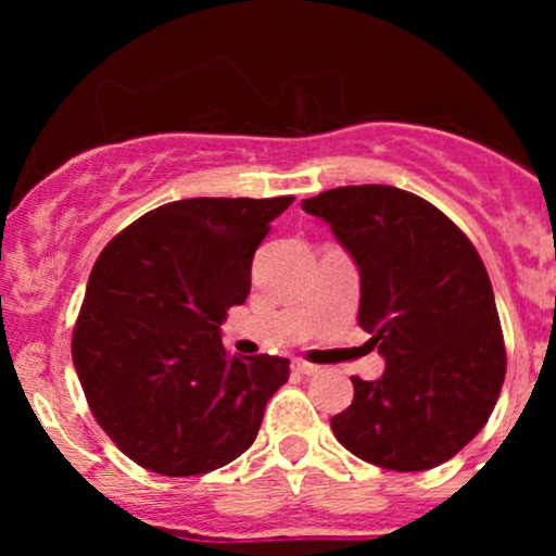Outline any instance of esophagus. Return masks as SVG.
<instances>
[{
	"label": "esophagus",
	"instance_id": "obj_1",
	"mask_svg": "<svg viewBox=\"0 0 556 556\" xmlns=\"http://www.w3.org/2000/svg\"><path fill=\"white\" fill-rule=\"evenodd\" d=\"M292 371H298L303 376H314V374H318V366H314V363H305V361H292Z\"/></svg>",
	"mask_w": 556,
	"mask_h": 556
}]
</instances>
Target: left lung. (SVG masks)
<instances>
[{"mask_svg": "<svg viewBox=\"0 0 556 556\" xmlns=\"http://www.w3.org/2000/svg\"><path fill=\"white\" fill-rule=\"evenodd\" d=\"M361 274L358 324L384 358L353 376L331 418L344 450L387 470H429L486 426L507 355L486 266L452 219L392 185H344L305 198Z\"/></svg>", "mask_w": 556, "mask_h": 556, "instance_id": "8db88e82", "label": "left lung"}]
</instances>
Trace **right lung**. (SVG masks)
Masks as SVG:
<instances>
[{
  "instance_id": "1",
  "label": "right lung",
  "mask_w": 556,
  "mask_h": 556,
  "mask_svg": "<svg viewBox=\"0 0 556 556\" xmlns=\"http://www.w3.org/2000/svg\"><path fill=\"white\" fill-rule=\"evenodd\" d=\"M292 201L185 198L140 216L96 258L73 363L93 418L140 468L201 476L256 439L290 361L232 358L222 324L245 303L253 253Z\"/></svg>"
}]
</instances>
